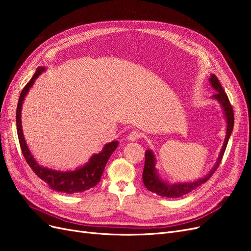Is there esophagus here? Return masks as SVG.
<instances>
[{
  "label": "esophagus",
  "mask_w": 251,
  "mask_h": 251,
  "mask_svg": "<svg viewBox=\"0 0 251 251\" xmlns=\"http://www.w3.org/2000/svg\"><path fill=\"white\" fill-rule=\"evenodd\" d=\"M141 138V134L138 131H132L127 136V139L130 141H136Z\"/></svg>",
  "instance_id": "esophagus-1"
}]
</instances>
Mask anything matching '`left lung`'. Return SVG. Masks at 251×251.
Returning a JSON list of instances; mask_svg holds the SVG:
<instances>
[{
  "label": "left lung",
  "mask_w": 251,
  "mask_h": 251,
  "mask_svg": "<svg viewBox=\"0 0 251 251\" xmlns=\"http://www.w3.org/2000/svg\"><path fill=\"white\" fill-rule=\"evenodd\" d=\"M209 82H210L211 87L217 91V93L215 95H212V98H215V100H217L219 101V103L221 104L224 116L227 121L225 140H224L223 147L221 149V151H220V155L218 157V160H217L215 166L211 169V171L206 175V176L196 180V181L185 182V183L169 184L168 182L163 181L160 177H159L157 170L155 168V164H156L155 156L153 154V151L148 150V151H146V161H144L142 180H143L144 185H146V187L151 193H155L161 197H166V198H178V197L184 196L188 193H191L192 191H194L195 188L200 186L201 184L205 183V182H206L212 176V174L217 171L219 164L221 163L224 151L227 147V143H228V139L232 133L233 123H234L233 110H232V107L229 102L228 97H227L226 93L224 92L221 83H220L218 77L215 74L210 75Z\"/></svg>",
  "instance_id": "8db88e82"
}]
</instances>
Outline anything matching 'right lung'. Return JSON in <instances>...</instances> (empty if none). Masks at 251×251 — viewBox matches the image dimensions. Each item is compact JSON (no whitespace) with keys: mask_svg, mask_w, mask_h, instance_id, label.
I'll list each match as a JSON object with an SVG mask.
<instances>
[{"mask_svg":"<svg viewBox=\"0 0 251 251\" xmlns=\"http://www.w3.org/2000/svg\"><path fill=\"white\" fill-rule=\"evenodd\" d=\"M45 70V68L39 67L36 69L32 78L29 80V82L22 90L18 108H17V130H18V137L20 141V146L22 153L24 155L26 162L31 168V170L35 173V175L40 179L46 182L49 187L53 191L66 193V194H75V193H82L88 189L94 187L98 182L100 181L101 175L104 171V166L107 164L110 156L114 151L116 150L118 146V141H112L107 143L103 147L100 153L94 154L90 158V160L87 164H85L81 168L71 171V172H62V171H55L44 168L35 161L34 157L30 153V151L27 147V143L24 138V134H23L22 128V120H21V112H22V105L24 98L27 95L29 89L32 87L34 80L40 76V74Z\"/></svg>","mask_w":251,"mask_h":251,"instance_id":"1","label":"right lung"}]
</instances>
